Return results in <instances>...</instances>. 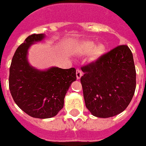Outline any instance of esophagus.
Here are the masks:
<instances>
[{
	"label": "esophagus",
	"instance_id": "1",
	"mask_svg": "<svg viewBox=\"0 0 146 146\" xmlns=\"http://www.w3.org/2000/svg\"><path fill=\"white\" fill-rule=\"evenodd\" d=\"M76 79H77V80H79V79H80V77L82 76V75H83V73L81 72V70H76Z\"/></svg>",
	"mask_w": 146,
	"mask_h": 146
}]
</instances>
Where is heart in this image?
<instances>
[{"instance_id":"obj_1","label":"heart","mask_w":146,"mask_h":146,"mask_svg":"<svg viewBox=\"0 0 146 146\" xmlns=\"http://www.w3.org/2000/svg\"><path fill=\"white\" fill-rule=\"evenodd\" d=\"M82 51L84 54L91 53V57L93 61H96L101 57L105 51V47L101 44L96 45L95 46V43L93 42H86L82 45Z\"/></svg>"}]
</instances>
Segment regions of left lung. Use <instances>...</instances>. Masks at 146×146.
Instances as JSON below:
<instances>
[{"instance_id":"left-lung-1","label":"left lung","mask_w":146,"mask_h":146,"mask_svg":"<svg viewBox=\"0 0 146 146\" xmlns=\"http://www.w3.org/2000/svg\"><path fill=\"white\" fill-rule=\"evenodd\" d=\"M81 70L85 106L92 115L110 118L128 107L136 88V70L127 46H117Z\"/></svg>"}]
</instances>
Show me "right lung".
Returning a JSON list of instances; mask_svg holds the SVG:
<instances>
[{
    "instance_id": "obj_1",
    "label": "right lung",
    "mask_w": 146,
    "mask_h": 146,
    "mask_svg": "<svg viewBox=\"0 0 146 146\" xmlns=\"http://www.w3.org/2000/svg\"><path fill=\"white\" fill-rule=\"evenodd\" d=\"M44 38V34L29 35L16 49L9 70V89L14 101L26 114L37 119L52 118L62 109L66 92L76 79L74 68L39 70L29 64L28 49Z\"/></svg>"
}]
</instances>
